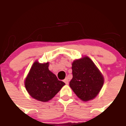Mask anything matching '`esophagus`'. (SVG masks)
<instances>
[{"label":"esophagus","instance_id":"34e87169","mask_svg":"<svg viewBox=\"0 0 126 126\" xmlns=\"http://www.w3.org/2000/svg\"><path fill=\"white\" fill-rule=\"evenodd\" d=\"M64 82L65 83H66V85L68 84V83H69L68 79L67 78H66V79L64 80Z\"/></svg>","mask_w":126,"mask_h":126}]
</instances>
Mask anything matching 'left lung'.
I'll use <instances>...</instances> for the list:
<instances>
[{"label":"left lung","instance_id":"left-lung-1","mask_svg":"<svg viewBox=\"0 0 126 126\" xmlns=\"http://www.w3.org/2000/svg\"><path fill=\"white\" fill-rule=\"evenodd\" d=\"M70 87L83 101L94 99L104 85V77L90 58L85 56L72 63Z\"/></svg>","mask_w":126,"mask_h":126}]
</instances>
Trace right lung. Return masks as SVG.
I'll return each mask as SVG.
<instances>
[{
	"label": "right lung",
	"instance_id": "right-lung-1",
	"mask_svg": "<svg viewBox=\"0 0 126 126\" xmlns=\"http://www.w3.org/2000/svg\"><path fill=\"white\" fill-rule=\"evenodd\" d=\"M49 63H33L25 80V87L32 98L41 102L53 98L65 85L48 68Z\"/></svg>",
	"mask_w": 126,
	"mask_h": 126
}]
</instances>
